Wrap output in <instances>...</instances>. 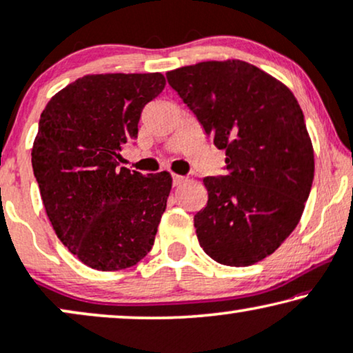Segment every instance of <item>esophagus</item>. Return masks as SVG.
Returning a JSON list of instances; mask_svg holds the SVG:
<instances>
[{
  "label": "esophagus",
  "mask_w": 353,
  "mask_h": 353,
  "mask_svg": "<svg viewBox=\"0 0 353 353\" xmlns=\"http://www.w3.org/2000/svg\"><path fill=\"white\" fill-rule=\"evenodd\" d=\"M185 182V177L184 176H179V174H172V184L174 187H179Z\"/></svg>",
  "instance_id": "34e87169"
}]
</instances>
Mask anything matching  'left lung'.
<instances>
[{
  "mask_svg": "<svg viewBox=\"0 0 353 353\" xmlns=\"http://www.w3.org/2000/svg\"><path fill=\"white\" fill-rule=\"evenodd\" d=\"M169 85L225 150V176L205 177L196 237L221 265L250 266L290 236L312 190L303 112L284 83L245 61H206L166 74Z\"/></svg>",
  "mask_w": 353,
  "mask_h": 353,
  "instance_id": "8db88e82",
  "label": "left lung"
}]
</instances>
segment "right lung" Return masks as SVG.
Masks as SVG:
<instances>
[{"label":"right lung","instance_id":"obj_1","mask_svg":"<svg viewBox=\"0 0 353 353\" xmlns=\"http://www.w3.org/2000/svg\"><path fill=\"white\" fill-rule=\"evenodd\" d=\"M164 85L159 72L85 75L40 116L32 168L46 214L59 241L93 270H125L153 247L172 177L130 172L119 153Z\"/></svg>","mask_w":353,"mask_h":353}]
</instances>
